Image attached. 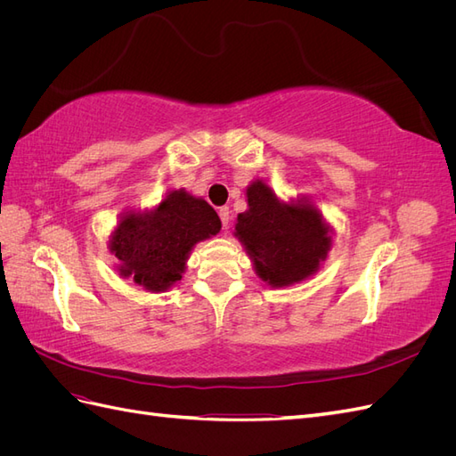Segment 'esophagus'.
Instances as JSON below:
<instances>
[{
    "mask_svg": "<svg viewBox=\"0 0 456 456\" xmlns=\"http://www.w3.org/2000/svg\"><path fill=\"white\" fill-rule=\"evenodd\" d=\"M218 216H220V220H223V228L226 230L228 224H230V209H228V207H220Z\"/></svg>",
    "mask_w": 456,
    "mask_h": 456,
    "instance_id": "1",
    "label": "esophagus"
}]
</instances>
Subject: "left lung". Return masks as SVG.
I'll return each instance as SVG.
<instances>
[{
    "instance_id": "8db88e82",
    "label": "left lung",
    "mask_w": 456,
    "mask_h": 456,
    "mask_svg": "<svg viewBox=\"0 0 456 456\" xmlns=\"http://www.w3.org/2000/svg\"><path fill=\"white\" fill-rule=\"evenodd\" d=\"M249 209L238 215L236 236L253 258L255 272L272 287L310 278L330 249L322 213L305 200L281 203L272 188L255 181L247 188Z\"/></svg>"
}]
</instances>
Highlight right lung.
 <instances>
[{
  "label": "right lung",
  "mask_w": 456,
  "mask_h": 456,
  "mask_svg": "<svg viewBox=\"0 0 456 456\" xmlns=\"http://www.w3.org/2000/svg\"><path fill=\"white\" fill-rule=\"evenodd\" d=\"M218 232L220 218L209 203L173 190L154 211L123 215L110 249L121 262L123 278L159 293L183 278L194 245Z\"/></svg>",
  "instance_id": "right-lung-1"
}]
</instances>
